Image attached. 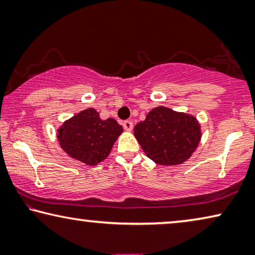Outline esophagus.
<instances>
[{"label": "esophagus", "instance_id": "1", "mask_svg": "<svg viewBox=\"0 0 255 255\" xmlns=\"http://www.w3.org/2000/svg\"><path fill=\"white\" fill-rule=\"evenodd\" d=\"M123 126L125 128V130L130 131L132 129V123L130 120H126V121H124V123H123Z\"/></svg>", "mask_w": 255, "mask_h": 255}]
</instances>
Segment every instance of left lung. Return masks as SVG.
I'll return each mask as SVG.
<instances>
[{"label": "left lung", "mask_w": 255, "mask_h": 255, "mask_svg": "<svg viewBox=\"0 0 255 255\" xmlns=\"http://www.w3.org/2000/svg\"><path fill=\"white\" fill-rule=\"evenodd\" d=\"M134 135L151 160L173 166L191 157L199 144L201 130L193 116L158 106L136 125Z\"/></svg>", "instance_id": "left-lung-1"}]
</instances>
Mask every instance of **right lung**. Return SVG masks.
<instances>
[{"instance_id": "1", "label": "right lung", "mask_w": 255, "mask_h": 255, "mask_svg": "<svg viewBox=\"0 0 255 255\" xmlns=\"http://www.w3.org/2000/svg\"><path fill=\"white\" fill-rule=\"evenodd\" d=\"M57 131L60 146L70 157L95 166L108 158L124 129L112 118L102 120L90 108L66 120Z\"/></svg>"}]
</instances>
